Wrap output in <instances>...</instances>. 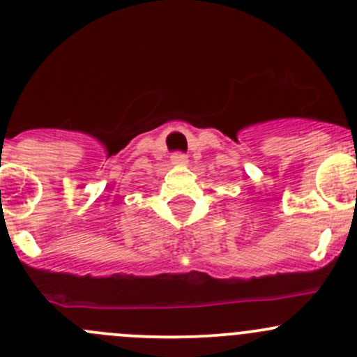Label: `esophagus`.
I'll return each mask as SVG.
<instances>
[{"label":"esophagus","instance_id":"1","mask_svg":"<svg viewBox=\"0 0 357 357\" xmlns=\"http://www.w3.org/2000/svg\"><path fill=\"white\" fill-rule=\"evenodd\" d=\"M171 160H172V164L183 165V164H186V162H188V157H186L185 153H181V152H176V153H172V155H171Z\"/></svg>","mask_w":357,"mask_h":357}]
</instances>
